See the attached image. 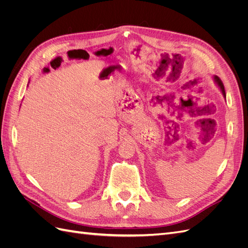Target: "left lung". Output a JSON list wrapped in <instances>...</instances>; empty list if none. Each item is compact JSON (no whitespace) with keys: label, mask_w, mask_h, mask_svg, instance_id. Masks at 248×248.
<instances>
[{"label":"left lung","mask_w":248,"mask_h":248,"mask_svg":"<svg viewBox=\"0 0 248 248\" xmlns=\"http://www.w3.org/2000/svg\"><path fill=\"white\" fill-rule=\"evenodd\" d=\"M215 78V80H216V82L217 84H218V86L220 87V90H221V92H222V94L224 95V97H226V91H224V86H223V84H222V81H221V79L218 78V77H215L214 78Z\"/></svg>","instance_id":"1"}]
</instances>
